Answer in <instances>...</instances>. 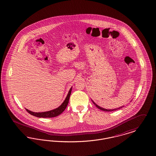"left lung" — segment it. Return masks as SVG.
I'll return each mask as SVG.
<instances>
[{
    "mask_svg": "<svg viewBox=\"0 0 156 156\" xmlns=\"http://www.w3.org/2000/svg\"><path fill=\"white\" fill-rule=\"evenodd\" d=\"M93 102H94V101H92ZM94 104L96 105V107H97V108H98L99 109H100L101 110H102V111H114V110H117V109H119V108H122V107H119V108H117V109H114V110H107V109H105V108H101V107H100V106H98V105H97L95 102H94Z\"/></svg>",
    "mask_w": 156,
    "mask_h": 156,
    "instance_id": "obj_1",
    "label": "left lung"
}]
</instances>
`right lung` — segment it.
I'll use <instances>...</instances> for the list:
<instances>
[{"instance_id": "right-lung-1", "label": "right lung", "mask_w": 156, "mask_h": 156, "mask_svg": "<svg viewBox=\"0 0 156 156\" xmlns=\"http://www.w3.org/2000/svg\"><path fill=\"white\" fill-rule=\"evenodd\" d=\"M71 91H72V88H71V89L69 90V92L64 101V102L57 108H56L55 110H51V111H46V112H32L29 110L26 109L28 113H29L30 114L37 117L39 118L42 117V118H51V117H55L58 115H59V114H61L66 108V107L68 105L69 100V97L71 94Z\"/></svg>"}]
</instances>
